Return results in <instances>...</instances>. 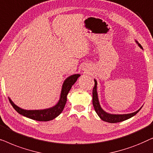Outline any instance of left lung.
Segmentation results:
<instances>
[{
	"label": "left lung",
	"instance_id": "obj_1",
	"mask_svg": "<svg viewBox=\"0 0 153 153\" xmlns=\"http://www.w3.org/2000/svg\"><path fill=\"white\" fill-rule=\"evenodd\" d=\"M136 42L137 43V45H139V47L141 49H143V47H141V45L136 40ZM95 81V85H94L93 90V104L95 108V111L97 113V114L99 116L100 118L102 120L105 121V122L110 123H116L122 122V121L126 120L127 119L131 118L134 116H135L138 112L141 110V107L139 108V110L137 111L131 113V114H111L108 113H106V111L102 109L101 106L100 104L99 99H98V95H97V82L95 79H94Z\"/></svg>",
	"mask_w": 153,
	"mask_h": 153
}]
</instances>
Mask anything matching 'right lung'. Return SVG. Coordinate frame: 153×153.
Returning <instances> with one entry per match:
<instances>
[{
  "label": "right lung",
  "instance_id": "right-lung-1",
  "mask_svg": "<svg viewBox=\"0 0 153 153\" xmlns=\"http://www.w3.org/2000/svg\"><path fill=\"white\" fill-rule=\"evenodd\" d=\"M81 75L79 74L71 75L64 81L62 86L60 100H58V103L53 107L41 110H26L23 109V108L16 106V104H14L10 97H8V99H9L10 104H12L14 109L22 116L37 121L51 120L59 116L63 111L67 102V95L70 92L71 88L74 84L77 79Z\"/></svg>",
  "mask_w": 153,
  "mask_h": 153
}]
</instances>
